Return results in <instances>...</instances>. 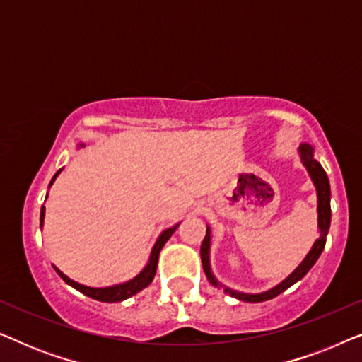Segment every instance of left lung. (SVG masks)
Here are the masks:
<instances>
[{"instance_id": "obj_1", "label": "left lung", "mask_w": 362, "mask_h": 362, "mask_svg": "<svg viewBox=\"0 0 362 362\" xmlns=\"http://www.w3.org/2000/svg\"><path fill=\"white\" fill-rule=\"evenodd\" d=\"M300 153H301V160H303V165L306 170H308L311 180H313L315 186H316V192H318V227H320V239L313 244V249L310 250V254L305 257V260L301 262L293 274H291L288 279H285L280 285H276L275 288H272L265 293H259V295H247V293H239V291H234L230 288H224V293L234 296L237 300L242 301H249V303H260V301H267L279 296L281 291H285L286 288H290L291 285L296 284V281L303 279V276L308 274V270L315 265V262L318 260V257L321 255V252L325 249L326 244V235H328L329 230V224H331V206H329V197H331V191H329V181L328 176L323 170V166L320 165L318 161L313 158V148L310 145H301L300 146ZM209 244H211V230H206V237L201 244V260H202V269H204V274L207 276V280L211 281L212 285L219 286L217 280L212 275L211 267H209Z\"/></svg>"}]
</instances>
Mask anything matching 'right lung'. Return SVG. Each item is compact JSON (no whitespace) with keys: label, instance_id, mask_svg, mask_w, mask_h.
I'll return each mask as SVG.
<instances>
[{"label":"right lung","instance_id":"obj_1","mask_svg":"<svg viewBox=\"0 0 362 362\" xmlns=\"http://www.w3.org/2000/svg\"><path fill=\"white\" fill-rule=\"evenodd\" d=\"M59 173H61V170H59L56 175H54L51 185L54 182V180H56ZM51 185H49V187H51ZM42 221H44V206L41 207V227H42ZM176 227H171V229H166L163 234L160 235V239L156 240L155 247H153L151 250V257H150V262H148V265L143 269V272L140 275H136L135 279L127 281V284H122V285H113V286H107V288H90V286H86V285H81L77 284V281H74L69 279V276H66L62 274V272H59L56 267V272L59 274V276L66 281L67 285L74 286V288L81 291V293L90 296V298L93 300H98V301H105V303H115V301H123L127 298H130L132 295L138 293V291H141L143 288H146L148 285L151 284L153 279H155V274H156V267H158V257H160V252L163 249V245L166 244V240L170 239V237L173 235V232L176 230Z\"/></svg>","mask_w":362,"mask_h":362}]
</instances>
